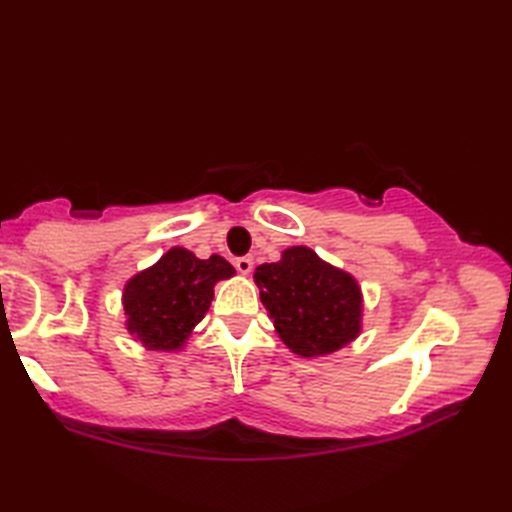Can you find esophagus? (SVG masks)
I'll use <instances>...</instances> for the list:
<instances>
[{
  "mask_svg": "<svg viewBox=\"0 0 512 512\" xmlns=\"http://www.w3.org/2000/svg\"><path fill=\"white\" fill-rule=\"evenodd\" d=\"M235 268L242 275H250V273H253V257H239V259H235Z\"/></svg>",
  "mask_w": 512,
  "mask_h": 512,
  "instance_id": "obj_1",
  "label": "esophagus"
}]
</instances>
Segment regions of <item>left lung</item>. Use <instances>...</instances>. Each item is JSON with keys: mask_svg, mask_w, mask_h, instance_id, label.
I'll return each mask as SVG.
<instances>
[{"mask_svg": "<svg viewBox=\"0 0 512 512\" xmlns=\"http://www.w3.org/2000/svg\"><path fill=\"white\" fill-rule=\"evenodd\" d=\"M255 284L279 339L303 358L339 352L363 330L358 281L308 246H290L279 262L257 266Z\"/></svg>", "mask_w": 512, "mask_h": 512, "instance_id": "8db88e82", "label": "left lung"}]
</instances>
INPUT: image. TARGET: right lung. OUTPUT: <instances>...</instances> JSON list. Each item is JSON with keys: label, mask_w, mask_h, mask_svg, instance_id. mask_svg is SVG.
Instances as JSON below:
<instances>
[{"label": "right lung", "mask_w": 512, "mask_h": 512, "mask_svg": "<svg viewBox=\"0 0 512 512\" xmlns=\"http://www.w3.org/2000/svg\"><path fill=\"white\" fill-rule=\"evenodd\" d=\"M233 275L235 268L220 255L200 259L182 246L169 248L125 284L127 332L145 350L180 352L209 310L217 281Z\"/></svg>", "instance_id": "obj_1"}]
</instances>
